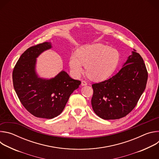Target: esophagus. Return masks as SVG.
Listing matches in <instances>:
<instances>
[{"label": "esophagus", "instance_id": "1", "mask_svg": "<svg viewBox=\"0 0 159 159\" xmlns=\"http://www.w3.org/2000/svg\"><path fill=\"white\" fill-rule=\"evenodd\" d=\"M87 85V82L86 81H85V80H82V83H81V85L82 86H85Z\"/></svg>", "mask_w": 159, "mask_h": 159}]
</instances>
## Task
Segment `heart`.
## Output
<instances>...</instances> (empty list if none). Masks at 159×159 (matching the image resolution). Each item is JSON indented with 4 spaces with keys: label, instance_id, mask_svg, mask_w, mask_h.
Segmentation results:
<instances>
[{
    "label": "heart",
    "instance_id": "obj_1",
    "mask_svg": "<svg viewBox=\"0 0 159 159\" xmlns=\"http://www.w3.org/2000/svg\"><path fill=\"white\" fill-rule=\"evenodd\" d=\"M120 61V53L115 48L101 43L87 44L80 47L70 57L72 74L79 76L85 65V73L93 80L102 81L110 77Z\"/></svg>",
    "mask_w": 159,
    "mask_h": 159
}]
</instances>
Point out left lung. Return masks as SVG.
<instances>
[{"instance_id":"obj_1","label":"left lung","mask_w":159,"mask_h":159,"mask_svg":"<svg viewBox=\"0 0 159 159\" xmlns=\"http://www.w3.org/2000/svg\"><path fill=\"white\" fill-rule=\"evenodd\" d=\"M136 52L133 49L116 75L92 85L91 104L99 117L106 120L125 117L134 109L144 92L148 72L143 58Z\"/></svg>"}]
</instances>
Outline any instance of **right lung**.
I'll list each match as a JSON object with an SVG mask.
<instances>
[{
  "mask_svg": "<svg viewBox=\"0 0 159 159\" xmlns=\"http://www.w3.org/2000/svg\"><path fill=\"white\" fill-rule=\"evenodd\" d=\"M52 48L50 42L29 48L21 55L12 72L14 88L21 104L37 118L52 119L61 114L70 95L81 84L63 70L50 79L38 76L36 58Z\"/></svg>",
  "mask_w": 159,
  "mask_h": 159,
  "instance_id": "1",
  "label": "right lung"
}]
</instances>
